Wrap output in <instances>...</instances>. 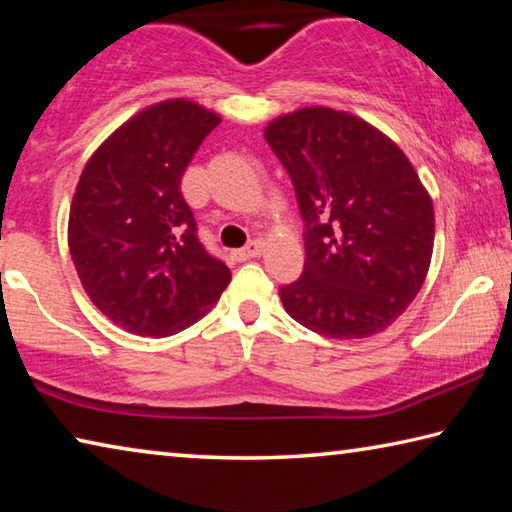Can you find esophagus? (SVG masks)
Instances as JSON below:
<instances>
[{"instance_id":"esophagus-1","label":"esophagus","mask_w":512,"mask_h":512,"mask_svg":"<svg viewBox=\"0 0 512 512\" xmlns=\"http://www.w3.org/2000/svg\"><path fill=\"white\" fill-rule=\"evenodd\" d=\"M262 250H264V241L262 239H255V241H250L248 246L235 250V253H232V257H235L237 262H246V259H253V257L262 255Z\"/></svg>"}]
</instances>
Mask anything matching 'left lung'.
<instances>
[{
	"mask_svg": "<svg viewBox=\"0 0 512 512\" xmlns=\"http://www.w3.org/2000/svg\"><path fill=\"white\" fill-rule=\"evenodd\" d=\"M264 137L305 221V271L280 289L287 314L327 339H366L404 314L433 253V203L391 137L350 112L300 108Z\"/></svg>",
	"mask_w": 512,
	"mask_h": 512,
	"instance_id": "left-lung-1",
	"label": "left lung"
}]
</instances>
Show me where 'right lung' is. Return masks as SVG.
<instances>
[{
    "label": "right lung",
    "mask_w": 512,
    "mask_h": 512,
    "mask_svg": "<svg viewBox=\"0 0 512 512\" xmlns=\"http://www.w3.org/2000/svg\"><path fill=\"white\" fill-rule=\"evenodd\" d=\"M219 124L194 101H160L85 164L69 207V255L90 300L126 332H183L230 284V268L198 241L180 192L187 164Z\"/></svg>",
    "instance_id": "1"
}]
</instances>
